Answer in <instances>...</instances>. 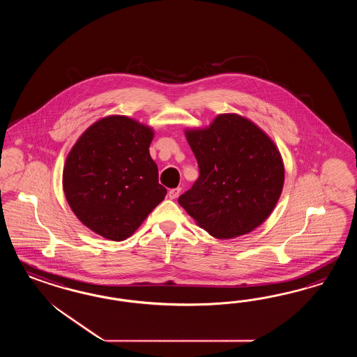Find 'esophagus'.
I'll return each instance as SVG.
<instances>
[{"label":"esophagus","mask_w":357,"mask_h":357,"mask_svg":"<svg viewBox=\"0 0 357 357\" xmlns=\"http://www.w3.org/2000/svg\"><path fill=\"white\" fill-rule=\"evenodd\" d=\"M181 191H182V188H173V190H170L169 191V197L172 199V200H174V199H176L179 195H181Z\"/></svg>","instance_id":"1"}]
</instances>
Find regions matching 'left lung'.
<instances>
[{
    "instance_id": "left-lung-1",
    "label": "left lung",
    "mask_w": 357,
    "mask_h": 357,
    "mask_svg": "<svg viewBox=\"0 0 357 357\" xmlns=\"http://www.w3.org/2000/svg\"><path fill=\"white\" fill-rule=\"evenodd\" d=\"M200 176L178 203L218 239L245 236L278 204L285 170L278 145L254 121L220 114L204 128H185Z\"/></svg>"
}]
</instances>
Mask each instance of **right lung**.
<instances>
[{"label": "right lung", "instance_id": "obj_1", "mask_svg": "<svg viewBox=\"0 0 357 357\" xmlns=\"http://www.w3.org/2000/svg\"><path fill=\"white\" fill-rule=\"evenodd\" d=\"M151 126L108 115L87 128L65 160L63 190L77 218L111 241L130 237L167 194L149 146Z\"/></svg>", "mask_w": 357, "mask_h": 357}]
</instances>
